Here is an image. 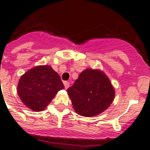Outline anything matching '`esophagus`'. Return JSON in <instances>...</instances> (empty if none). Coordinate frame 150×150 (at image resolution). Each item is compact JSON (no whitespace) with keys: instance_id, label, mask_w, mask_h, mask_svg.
<instances>
[{"instance_id":"esophagus-1","label":"esophagus","mask_w":150,"mask_h":150,"mask_svg":"<svg viewBox=\"0 0 150 150\" xmlns=\"http://www.w3.org/2000/svg\"><path fill=\"white\" fill-rule=\"evenodd\" d=\"M64 88H65V89H68V87H69V86H70V83H69V82H68V81H64Z\"/></svg>"}]
</instances>
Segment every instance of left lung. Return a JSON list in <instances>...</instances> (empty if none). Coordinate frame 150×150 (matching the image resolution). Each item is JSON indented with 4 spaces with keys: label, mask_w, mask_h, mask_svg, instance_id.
Segmentation results:
<instances>
[{
    "label": "left lung",
    "mask_w": 150,
    "mask_h": 150,
    "mask_svg": "<svg viewBox=\"0 0 150 150\" xmlns=\"http://www.w3.org/2000/svg\"><path fill=\"white\" fill-rule=\"evenodd\" d=\"M67 92L75 112L84 117L96 116L104 111L115 95L107 75L92 68L83 71Z\"/></svg>",
    "instance_id": "obj_1"
}]
</instances>
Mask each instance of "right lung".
Masks as SVG:
<instances>
[{"label":"right lung","mask_w":150,"mask_h":150,"mask_svg":"<svg viewBox=\"0 0 150 150\" xmlns=\"http://www.w3.org/2000/svg\"><path fill=\"white\" fill-rule=\"evenodd\" d=\"M64 88L58 74L50 66L42 65L31 68L21 76L17 91L27 107L41 111Z\"/></svg>","instance_id":"obj_1"}]
</instances>
